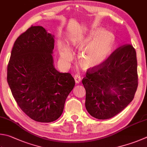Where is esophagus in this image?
Here are the masks:
<instances>
[{"mask_svg": "<svg viewBox=\"0 0 147 147\" xmlns=\"http://www.w3.org/2000/svg\"><path fill=\"white\" fill-rule=\"evenodd\" d=\"M74 79H75V82H76V84H79V83L81 81V77H80V76H79V75H77V74H76V76H74Z\"/></svg>", "mask_w": 147, "mask_h": 147, "instance_id": "obj_1", "label": "esophagus"}]
</instances>
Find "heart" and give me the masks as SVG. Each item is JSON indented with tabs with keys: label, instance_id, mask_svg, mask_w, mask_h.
Here are the masks:
<instances>
[{
	"label": "heart",
	"instance_id": "b5f03b06",
	"mask_svg": "<svg viewBox=\"0 0 147 147\" xmlns=\"http://www.w3.org/2000/svg\"><path fill=\"white\" fill-rule=\"evenodd\" d=\"M115 37L111 32L102 29L91 30L87 35L74 38L72 45L79 50L84 49L79 57V63L86 70L100 65L110 56L115 45ZM60 57L65 62L73 59L70 49L61 44L59 49Z\"/></svg>",
	"mask_w": 147,
	"mask_h": 147
}]
</instances>
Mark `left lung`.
I'll return each instance as SVG.
<instances>
[{
    "label": "left lung",
    "mask_w": 147,
    "mask_h": 147,
    "mask_svg": "<svg viewBox=\"0 0 147 147\" xmlns=\"http://www.w3.org/2000/svg\"><path fill=\"white\" fill-rule=\"evenodd\" d=\"M138 79L134 48L125 45L116 49L100 65L88 69L82 79L88 112L99 120L115 117L133 100Z\"/></svg>",
    "instance_id": "1"
}]
</instances>
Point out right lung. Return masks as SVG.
<instances>
[{
  "mask_svg": "<svg viewBox=\"0 0 147 147\" xmlns=\"http://www.w3.org/2000/svg\"><path fill=\"white\" fill-rule=\"evenodd\" d=\"M54 36L31 26L16 40L7 65V81L16 103L29 118L49 123L60 117L75 86L70 73H61L52 54Z\"/></svg>",
  "mask_w": 147,
  "mask_h": 147,
  "instance_id": "1",
  "label": "right lung"
}]
</instances>
